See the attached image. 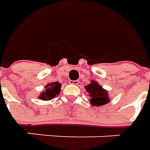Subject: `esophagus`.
<instances>
[{"label":"esophagus","mask_w":150,"mask_h":150,"mask_svg":"<svg viewBox=\"0 0 150 150\" xmlns=\"http://www.w3.org/2000/svg\"><path fill=\"white\" fill-rule=\"evenodd\" d=\"M70 83L71 84H75V85H77L78 83H79V80H71L70 81Z\"/></svg>","instance_id":"esophagus-1"}]
</instances>
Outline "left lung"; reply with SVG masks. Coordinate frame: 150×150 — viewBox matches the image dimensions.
<instances>
[{
	"instance_id": "obj_1",
	"label": "left lung",
	"mask_w": 150,
	"mask_h": 150,
	"mask_svg": "<svg viewBox=\"0 0 150 150\" xmlns=\"http://www.w3.org/2000/svg\"><path fill=\"white\" fill-rule=\"evenodd\" d=\"M84 88L90 97L89 103L93 106L100 107L108 104L110 102L108 91L103 88L96 80H91L90 83L84 86Z\"/></svg>"
}]
</instances>
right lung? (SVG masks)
Returning <instances> with one entry per match:
<instances>
[{"mask_svg": "<svg viewBox=\"0 0 150 150\" xmlns=\"http://www.w3.org/2000/svg\"><path fill=\"white\" fill-rule=\"evenodd\" d=\"M61 87L62 83L60 82H52V83H47L46 85L45 89L38 96V98L42 101H48L54 98L56 96H58L61 93Z\"/></svg>", "mask_w": 150, "mask_h": 150, "instance_id": "1", "label": "right lung"}]
</instances>
